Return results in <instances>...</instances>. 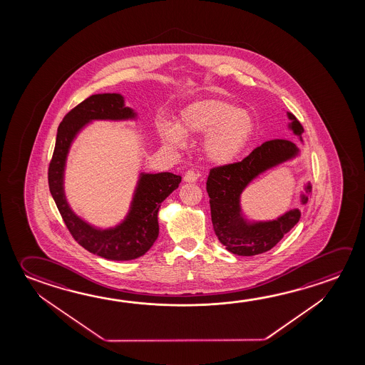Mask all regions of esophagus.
Here are the masks:
<instances>
[{"label": "esophagus", "mask_w": 365, "mask_h": 365, "mask_svg": "<svg viewBox=\"0 0 365 365\" xmlns=\"http://www.w3.org/2000/svg\"><path fill=\"white\" fill-rule=\"evenodd\" d=\"M198 178V174L195 172V170H187L185 173V177H183V180L185 182H190V183H193V182H196Z\"/></svg>", "instance_id": "34e87169"}]
</instances>
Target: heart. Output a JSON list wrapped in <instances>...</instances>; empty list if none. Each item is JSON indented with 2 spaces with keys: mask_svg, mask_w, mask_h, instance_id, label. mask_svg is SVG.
I'll return each mask as SVG.
<instances>
[{
  "mask_svg": "<svg viewBox=\"0 0 365 365\" xmlns=\"http://www.w3.org/2000/svg\"><path fill=\"white\" fill-rule=\"evenodd\" d=\"M256 130L248 110L224 99H201L185 106L178 123H159L160 138L173 146H183L185 136H201L205 158L216 165L233 163L250 144Z\"/></svg>",
  "mask_w": 365,
  "mask_h": 365,
  "instance_id": "b5f03b06",
  "label": "heart"
}]
</instances>
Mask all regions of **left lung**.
I'll return each instance as SVG.
<instances>
[{
	"label": "left lung",
	"mask_w": 365,
	"mask_h": 365,
	"mask_svg": "<svg viewBox=\"0 0 365 365\" xmlns=\"http://www.w3.org/2000/svg\"><path fill=\"white\" fill-rule=\"evenodd\" d=\"M289 128L300 138L304 132L295 115L287 112ZM297 145L289 140H271L252 151L242 162L212 168L206 182L211 220L216 237L227 251L238 256H256L275 247L300 219L299 209L289 210L275 220L248 221L240 209V195L259 174L298 155ZM309 182L305 185L300 201L308 202Z\"/></svg>",
	"instance_id": "1"
}]
</instances>
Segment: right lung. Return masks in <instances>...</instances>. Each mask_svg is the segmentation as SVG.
<instances>
[{
  "label": "right lung",
  "mask_w": 365,
  "mask_h": 365,
  "mask_svg": "<svg viewBox=\"0 0 365 365\" xmlns=\"http://www.w3.org/2000/svg\"><path fill=\"white\" fill-rule=\"evenodd\" d=\"M136 113L125 107L117 93L96 94L71 109L62 120L49 163V191L73 240L86 251L112 261H130L144 256L159 235L158 211L163 201L178 188L182 177L169 172L141 173L131 207L125 220L110 229L88 224L72 211L63 190L67 154L73 138L91 120H135Z\"/></svg>",
  "instance_id": "1"
}]
</instances>
